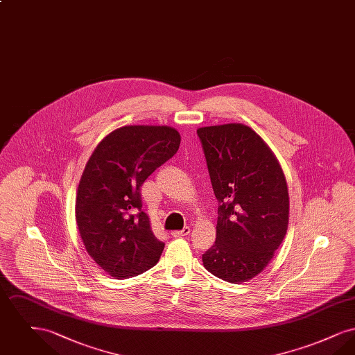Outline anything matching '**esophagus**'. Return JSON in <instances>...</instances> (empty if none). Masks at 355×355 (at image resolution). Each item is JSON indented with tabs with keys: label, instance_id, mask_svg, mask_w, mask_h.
<instances>
[{
	"label": "esophagus",
	"instance_id": "1",
	"mask_svg": "<svg viewBox=\"0 0 355 355\" xmlns=\"http://www.w3.org/2000/svg\"><path fill=\"white\" fill-rule=\"evenodd\" d=\"M190 234V227L186 226L182 230H177V232H171V236L174 238H182V236H189Z\"/></svg>",
	"mask_w": 355,
	"mask_h": 355
}]
</instances>
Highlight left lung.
I'll use <instances>...</instances> for the list:
<instances>
[{"label":"left lung","mask_w":355,"mask_h":355,"mask_svg":"<svg viewBox=\"0 0 355 355\" xmlns=\"http://www.w3.org/2000/svg\"><path fill=\"white\" fill-rule=\"evenodd\" d=\"M197 135L218 201L217 238L203 266L226 282H246L286 236V178L268 144L246 125L206 126Z\"/></svg>","instance_id":"left-lung-1"}]
</instances>
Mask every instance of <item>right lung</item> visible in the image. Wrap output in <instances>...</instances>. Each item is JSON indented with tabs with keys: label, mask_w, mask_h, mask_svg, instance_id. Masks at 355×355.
<instances>
[{
	"label": "right lung",
	"mask_w": 355,
	"mask_h": 355,
	"mask_svg": "<svg viewBox=\"0 0 355 355\" xmlns=\"http://www.w3.org/2000/svg\"><path fill=\"white\" fill-rule=\"evenodd\" d=\"M170 126L129 125L106 135L92 153L76 198V220L86 252L117 279L149 270L165 243L142 211L141 186L180 148Z\"/></svg>",
	"instance_id": "1"
}]
</instances>
